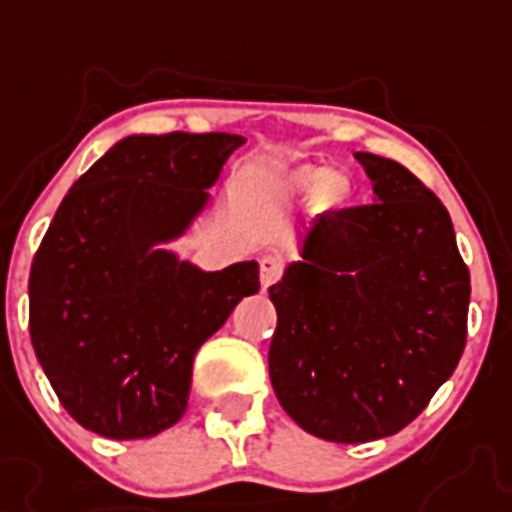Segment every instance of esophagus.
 <instances>
[{"mask_svg":"<svg viewBox=\"0 0 512 512\" xmlns=\"http://www.w3.org/2000/svg\"><path fill=\"white\" fill-rule=\"evenodd\" d=\"M281 273H284V263H281L279 255L260 257V284H263V289L276 284V281L281 279Z\"/></svg>","mask_w":512,"mask_h":512,"instance_id":"esophagus-1","label":"esophagus"}]
</instances>
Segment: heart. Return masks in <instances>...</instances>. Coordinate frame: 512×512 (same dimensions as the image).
<instances>
[{
    "label": "heart",
    "instance_id": "obj_1",
    "mask_svg": "<svg viewBox=\"0 0 512 512\" xmlns=\"http://www.w3.org/2000/svg\"><path fill=\"white\" fill-rule=\"evenodd\" d=\"M292 193H313V199L321 209H340L350 199V177L340 170H324V167H297L284 177Z\"/></svg>",
    "mask_w": 512,
    "mask_h": 512
}]
</instances>
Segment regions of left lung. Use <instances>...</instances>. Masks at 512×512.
<instances>
[{
  "label": "left lung",
  "mask_w": 512,
  "mask_h": 512,
  "mask_svg": "<svg viewBox=\"0 0 512 512\" xmlns=\"http://www.w3.org/2000/svg\"><path fill=\"white\" fill-rule=\"evenodd\" d=\"M356 159L374 204L316 217L303 260L268 289L276 398L335 444L393 436L420 417L468 337L470 271L441 199L393 159Z\"/></svg>",
  "instance_id": "8db88e82"
}]
</instances>
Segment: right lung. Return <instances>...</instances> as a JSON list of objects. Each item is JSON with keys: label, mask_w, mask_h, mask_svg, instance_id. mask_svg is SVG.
<instances>
[{"label": "right lung", "mask_w": 512, "mask_h": 512, "mask_svg": "<svg viewBox=\"0 0 512 512\" xmlns=\"http://www.w3.org/2000/svg\"><path fill=\"white\" fill-rule=\"evenodd\" d=\"M244 143L228 132L130 135L60 201L31 263L28 332L82 428L116 441L172 428L196 350L260 289L255 260L204 273L156 249L191 225Z\"/></svg>", "instance_id": "obj_1"}]
</instances>
